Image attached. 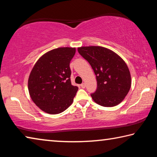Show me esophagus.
Listing matches in <instances>:
<instances>
[{"label":"esophagus","mask_w":157,"mask_h":157,"mask_svg":"<svg viewBox=\"0 0 157 157\" xmlns=\"http://www.w3.org/2000/svg\"><path fill=\"white\" fill-rule=\"evenodd\" d=\"M80 86L82 87V89H84L85 87H86V84H85L84 83H82V84H80Z\"/></svg>","instance_id":"1"}]
</instances>
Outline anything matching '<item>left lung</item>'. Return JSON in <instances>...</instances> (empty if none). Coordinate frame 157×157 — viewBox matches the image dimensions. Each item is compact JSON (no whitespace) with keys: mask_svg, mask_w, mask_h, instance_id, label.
<instances>
[{"mask_svg":"<svg viewBox=\"0 0 157 157\" xmlns=\"http://www.w3.org/2000/svg\"><path fill=\"white\" fill-rule=\"evenodd\" d=\"M79 54L91 66L98 88L91 96L97 104L111 107L123 101L131 88L132 79L124 61L110 49L102 46H82Z\"/></svg>","mask_w":157,"mask_h":157,"instance_id":"8db88e82","label":"left lung"}]
</instances>
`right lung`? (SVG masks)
<instances>
[{"mask_svg":"<svg viewBox=\"0 0 157 157\" xmlns=\"http://www.w3.org/2000/svg\"><path fill=\"white\" fill-rule=\"evenodd\" d=\"M75 48L50 50L37 60L28 78L32 100L44 112L58 114L73 102L78 87L71 84L70 62Z\"/></svg>","mask_w":157,"mask_h":157,"instance_id":"1","label":"right lung"}]
</instances>
